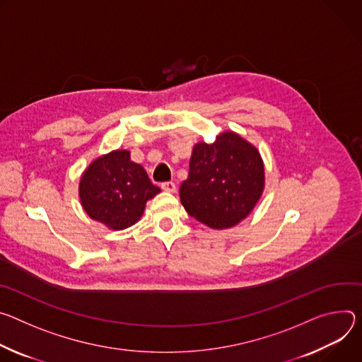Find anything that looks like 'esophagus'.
<instances>
[{
  "mask_svg": "<svg viewBox=\"0 0 362 362\" xmlns=\"http://www.w3.org/2000/svg\"><path fill=\"white\" fill-rule=\"evenodd\" d=\"M160 188H163V189H164V191H167V192H175L177 185H175L174 182L168 181V182H163V184H160Z\"/></svg>",
  "mask_w": 362,
  "mask_h": 362,
  "instance_id": "1",
  "label": "esophagus"
}]
</instances>
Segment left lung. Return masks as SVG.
<instances>
[{"mask_svg":"<svg viewBox=\"0 0 362 362\" xmlns=\"http://www.w3.org/2000/svg\"><path fill=\"white\" fill-rule=\"evenodd\" d=\"M264 189L259 149L233 131L192 148L188 178L180 187L187 213L211 228L224 230L245 220Z\"/></svg>","mask_w":362,"mask_h":362,"instance_id":"1","label":"left lung"}]
</instances>
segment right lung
I'll return each instance as SVG.
<instances>
[{"mask_svg": "<svg viewBox=\"0 0 362 362\" xmlns=\"http://www.w3.org/2000/svg\"><path fill=\"white\" fill-rule=\"evenodd\" d=\"M160 192L131 152L116 149L89 164L78 182L80 204L109 230H125L141 220L146 202Z\"/></svg>", "mask_w": 362, "mask_h": 362, "instance_id": "right-lung-1", "label": "right lung"}]
</instances>
